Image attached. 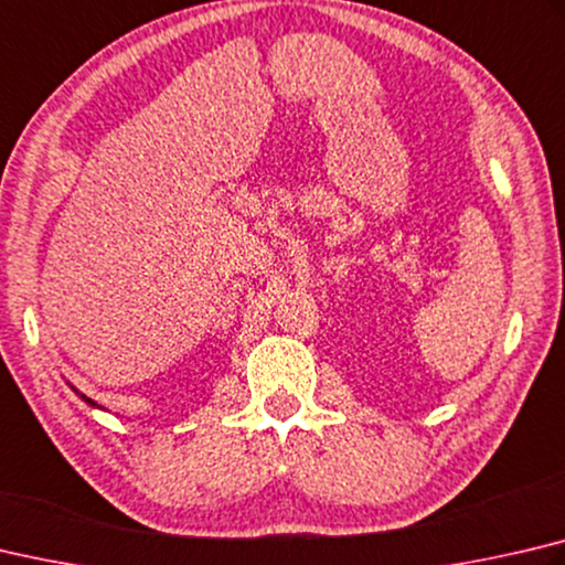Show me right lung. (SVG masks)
Segmentation results:
<instances>
[{"instance_id": "right-lung-1", "label": "right lung", "mask_w": 565, "mask_h": 565, "mask_svg": "<svg viewBox=\"0 0 565 565\" xmlns=\"http://www.w3.org/2000/svg\"><path fill=\"white\" fill-rule=\"evenodd\" d=\"M74 390H76V387H74ZM76 393H78V390H76ZM78 395H81V393H78ZM81 399H86V403H88V405H90V407H98V405H96V403H94V399H88V397H86V395H81Z\"/></svg>"}]
</instances>
